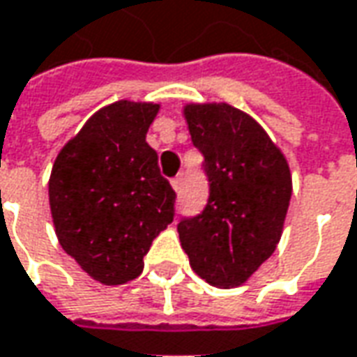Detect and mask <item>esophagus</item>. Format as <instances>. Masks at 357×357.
<instances>
[{
    "mask_svg": "<svg viewBox=\"0 0 357 357\" xmlns=\"http://www.w3.org/2000/svg\"><path fill=\"white\" fill-rule=\"evenodd\" d=\"M172 187H174V191H181V187H183V176H176V178L172 179Z\"/></svg>",
    "mask_w": 357,
    "mask_h": 357,
    "instance_id": "obj_1",
    "label": "esophagus"
}]
</instances>
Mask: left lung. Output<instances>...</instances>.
Masks as SVG:
<instances>
[{"label":"left lung","instance_id":"left-lung-1","mask_svg":"<svg viewBox=\"0 0 357 357\" xmlns=\"http://www.w3.org/2000/svg\"><path fill=\"white\" fill-rule=\"evenodd\" d=\"M183 116L204 156L211 195L203 213L179 222V241L206 282L239 286L280 241L291 197L290 166L265 129L226 102L187 104Z\"/></svg>","mask_w":357,"mask_h":357}]
</instances>
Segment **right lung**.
<instances>
[{"label":"right lung","instance_id":"1","mask_svg":"<svg viewBox=\"0 0 357 357\" xmlns=\"http://www.w3.org/2000/svg\"><path fill=\"white\" fill-rule=\"evenodd\" d=\"M158 109L131 100L98 109L52 168L50 211L59 245L106 286L143 273L153 239L174 220L176 193L146 143Z\"/></svg>","mask_w":357,"mask_h":357}]
</instances>
